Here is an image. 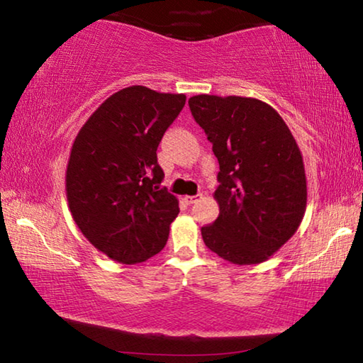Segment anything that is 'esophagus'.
Here are the masks:
<instances>
[{
    "label": "esophagus",
    "mask_w": 363,
    "mask_h": 363,
    "mask_svg": "<svg viewBox=\"0 0 363 363\" xmlns=\"http://www.w3.org/2000/svg\"><path fill=\"white\" fill-rule=\"evenodd\" d=\"M200 199H201V195H187V196H184V201H186L187 205H194Z\"/></svg>",
    "instance_id": "1"
}]
</instances>
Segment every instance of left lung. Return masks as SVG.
Listing matches in <instances>:
<instances>
[{"instance_id": "left-lung-1", "label": "left lung", "mask_w": 363, "mask_h": 363, "mask_svg": "<svg viewBox=\"0 0 363 363\" xmlns=\"http://www.w3.org/2000/svg\"><path fill=\"white\" fill-rule=\"evenodd\" d=\"M219 162V216L201 227L213 253L240 266L269 259L303 220V155L284 118L266 102L200 94L189 99Z\"/></svg>"}]
</instances>
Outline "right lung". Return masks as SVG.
<instances>
[{
  "label": "right lung",
  "instance_id": "1",
  "mask_svg": "<svg viewBox=\"0 0 363 363\" xmlns=\"http://www.w3.org/2000/svg\"><path fill=\"white\" fill-rule=\"evenodd\" d=\"M184 94L130 86L102 102L79 130L65 174L78 229L110 259L144 262L167 245L179 201L162 187L157 149Z\"/></svg>",
  "mask_w": 363,
  "mask_h": 363
}]
</instances>
